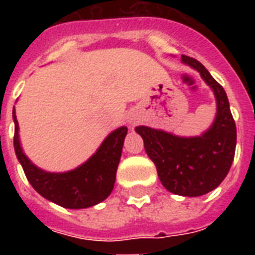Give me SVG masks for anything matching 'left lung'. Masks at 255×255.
Masks as SVG:
<instances>
[{"label":"left lung","instance_id":"1","mask_svg":"<svg viewBox=\"0 0 255 255\" xmlns=\"http://www.w3.org/2000/svg\"><path fill=\"white\" fill-rule=\"evenodd\" d=\"M181 61L197 70L214 92L217 114L213 124L201 136L180 137L155 128L136 127L144 148L155 163L165 189L174 194L197 197L216 189L226 177L236 153L237 129L225 90L194 58Z\"/></svg>","mask_w":255,"mask_h":255}]
</instances>
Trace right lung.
Segmentation results:
<instances>
[{"label": "right lung", "mask_w": 255, "mask_h": 255, "mask_svg": "<svg viewBox=\"0 0 255 255\" xmlns=\"http://www.w3.org/2000/svg\"><path fill=\"white\" fill-rule=\"evenodd\" d=\"M14 151L26 177L46 200L67 209H83L99 204L111 194L115 184L127 127H120L104 139L98 151L81 167L63 173H51L35 167L23 153L13 108Z\"/></svg>", "instance_id": "1"}]
</instances>
